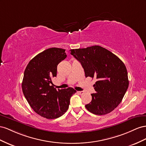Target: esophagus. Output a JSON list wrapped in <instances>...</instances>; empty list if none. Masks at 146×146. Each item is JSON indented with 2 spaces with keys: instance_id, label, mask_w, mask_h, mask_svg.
<instances>
[{
  "instance_id": "obj_1",
  "label": "esophagus",
  "mask_w": 146,
  "mask_h": 146,
  "mask_svg": "<svg viewBox=\"0 0 146 146\" xmlns=\"http://www.w3.org/2000/svg\"><path fill=\"white\" fill-rule=\"evenodd\" d=\"M78 94H80V95H82V94H84V92H83V91H78Z\"/></svg>"
}]
</instances>
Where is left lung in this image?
Returning a JSON list of instances; mask_svg holds the SVG:
<instances>
[{"instance_id":"1","label":"left lung","mask_w":146,"mask_h":146,"mask_svg":"<svg viewBox=\"0 0 146 146\" xmlns=\"http://www.w3.org/2000/svg\"><path fill=\"white\" fill-rule=\"evenodd\" d=\"M71 54L80 62L86 77L95 78V93L85 106L96 115L110 113L122 102L128 87L126 66L113 53L100 46L71 49Z\"/></svg>"}]
</instances>
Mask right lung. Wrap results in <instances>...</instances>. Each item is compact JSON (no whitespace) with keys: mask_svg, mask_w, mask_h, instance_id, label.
<instances>
[{"mask_svg":"<svg viewBox=\"0 0 146 146\" xmlns=\"http://www.w3.org/2000/svg\"><path fill=\"white\" fill-rule=\"evenodd\" d=\"M65 49L51 48L40 52L29 62L24 71L23 92L34 111L48 119L60 117L68 109L72 87L56 90L51 79L56 77L57 66L66 57Z\"/></svg>","mask_w":146,"mask_h":146,"instance_id":"add662e5","label":"right lung"}]
</instances>
